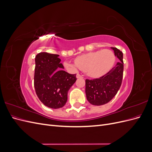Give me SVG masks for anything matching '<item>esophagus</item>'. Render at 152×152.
Masks as SVG:
<instances>
[{"instance_id":"1","label":"esophagus","mask_w":152,"mask_h":152,"mask_svg":"<svg viewBox=\"0 0 152 152\" xmlns=\"http://www.w3.org/2000/svg\"><path fill=\"white\" fill-rule=\"evenodd\" d=\"M76 77L77 78V79H79V78H81L82 76L79 74V73H77V74L76 75Z\"/></svg>"}]
</instances>
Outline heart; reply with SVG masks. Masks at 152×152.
I'll return each mask as SVG.
<instances>
[{"label":"heart","mask_w":152,"mask_h":152,"mask_svg":"<svg viewBox=\"0 0 152 152\" xmlns=\"http://www.w3.org/2000/svg\"><path fill=\"white\" fill-rule=\"evenodd\" d=\"M115 56L112 50L102 49L90 52L78 56L73 64L69 61L64 62L65 68L75 72L79 68L91 77H99L107 73L113 66Z\"/></svg>","instance_id":"heart-1"}]
</instances>
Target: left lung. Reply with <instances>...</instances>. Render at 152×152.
I'll use <instances>...</instances> for the list:
<instances>
[{"label": "left lung", "mask_w": 152, "mask_h": 152, "mask_svg": "<svg viewBox=\"0 0 152 152\" xmlns=\"http://www.w3.org/2000/svg\"><path fill=\"white\" fill-rule=\"evenodd\" d=\"M119 60L107 74L99 79L86 80V94L93 105L100 106L108 103L116 95L122 84L124 70L123 53L116 48H111Z\"/></svg>", "instance_id": "obj_1"}]
</instances>
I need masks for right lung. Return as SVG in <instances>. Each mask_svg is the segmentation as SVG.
<instances>
[{
    "label": "right lung",
    "mask_w": 152,
    "mask_h": 152,
    "mask_svg": "<svg viewBox=\"0 0 152 152\" xmlns=\"http://www.w3.org/2000/svg\"><path fill=\"white\" fill-rule=\"evenodd\" d=\"M58 54L40 53L35 57L34 87L37 96L45 106L58 109L65 106L69 89L76 74L64 71Z\"/></svg>",
    "instance_id": "obj_1"
}]
</instances>
